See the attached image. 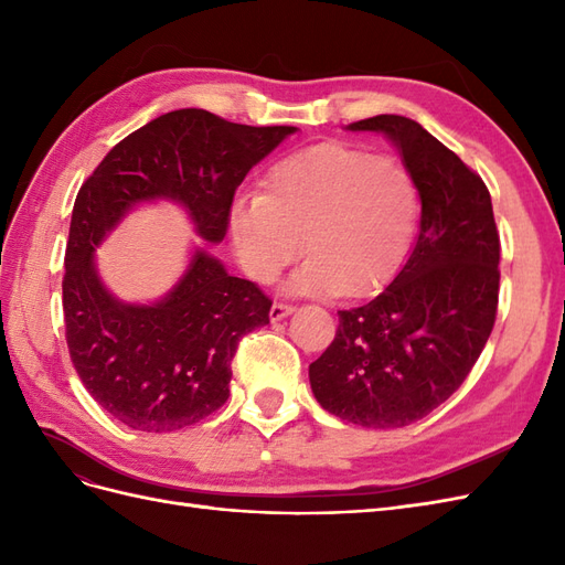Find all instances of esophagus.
Listing matches in <instances>:
<instances>
[{
	"mask_svg": "<svg viewBox=\"0 0 565 565\" xmlns=\"http://www.w3.org/2000/svg\"><path fill=\"white\" fill-rule=\"evenodd\" d=\"M295 311V306H289V303H273L270 306V320L273 322H276V320H282V318H287L289 313H292Z\"/></svg>",
	"mask_w": 565,
	"mask_h": 565,
	"instance_id": "1",
	"label": "esophagus"
}]
</instances>
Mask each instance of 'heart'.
<instances>
[{"instance_id": "heart-1", "label": "heart", "mask_w": 565, "mask_h": 565, "mask_svg": "<svg viewBox=\"0 0 565 565\" xmlns=\"http://www.w3.org/2000/svg\"><path fill=\"white\" fill-rule=\"evenodd\" d=\"M417 218L419 191L401 160L324 141L273 164L262 195L233 200L228 231L256 282H273L303 252L289 292L365 297L403 266Z\"/></svg>"}]
</instances>
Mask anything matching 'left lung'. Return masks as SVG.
I'll return each instance as SVG.
<instances>
[{
	"label": "left lung",
	"mask_w": 565,
	"mask_h": 565,
	"mask_svg": "<svg viewBox=\"0 0 565 565\" xmlns=\"http://www.w3.org/2000/svg\"><path fill=\"white\" fill-rule=\"evenodd\" d=\"M347 129L398 148L422 200L419 235L380 297L339 311L309 380L339 419L401 429L446 403L481 355L498 316L500 235L483 179L415 119L377 115Z\"/></svg>",
	"instance_id": "8db88e82"
}]
</instances>
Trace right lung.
Segmentation results:
<instances>
[{
    "label": "right lung",
    "instance_id": "obj_1",
    "mask_svg": "<svg viewBox=\"0 0 565 565\" xmlns=\"http://www.w3.org/2000/svg\"><path fill=\"white\" fill-rule=\"evenodd\" d=\"M295 131L172 110L119 141L82 183L65 247V339L84 388L129 429L177 431L216 413L237 341L268 324L270 299L198 247L160 301L127 303L100 280L96 247L156 200L181 204L204 243H221L237 185Z\"/></svg>",
    "mask_w": 565,
    "mask_h": 565
}]
</instances>
